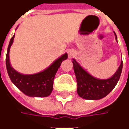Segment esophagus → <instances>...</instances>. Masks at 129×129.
Wrapping results in <instances>:
<instances>
[{"instance_id": "1", "label": "esophagus", "mask_w": 129, "mask_h": 129, "mask_svg": "<svg viewBox=\"0 0 129 129\" xmlns=\"http://www.w3.org/2000/svg\"><path fill=\"white\" fill-rule=\"evenodd\" d=\"M68 58L70 59V58H72L75 55V52L74 50H69L68 52Z\"/></svg>"}]
</instances>
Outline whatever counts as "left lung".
<instances>
[{"label": "left lung", "instance_id": "left-lung-1", "mask_svg": "<svg viewBox=\"0 0 129 129\" xmlns=\"http://www.w3.org/2000/svg\"><path fill=\"white\" fill-rule=\"evenodd\" d=\"M115 39L117 35L114 32ZM73 68L77 83V93L83 99L89 100H98L108 95L115 87L119 81L123 66L121 61L118 69L110 78L106 79L96 78L84 70L75 59H73Z\"/></svg>", "mask_w": 129, "mask_h": 129}]
</instances>
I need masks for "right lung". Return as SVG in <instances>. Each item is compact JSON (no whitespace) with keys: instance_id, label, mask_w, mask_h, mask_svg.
I'll use <instances>...</instances> for the list:
<instances>
[{"instance_id":"obj_1","label":"right lung","mask_w":129,"mask_h":129,"mask_svg":"<svg viewBox=\"0 0 129 129\" xmlns=\"http://www.w3.org/2000/svg\"><path fill=\"white\" fill-rule=\"evenodd\" d=\"M14 39H10L6 55V68L11 81L21 92L29 97H45L50 95L53 89V81L57 70L63 61L68 58L65 53L56 59L45 70L33 75H23L14 70L10 61V50Z\"/></svg>"}]
</instances>
